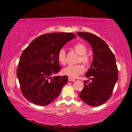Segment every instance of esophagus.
<instances>
[{
    "instance_id": "esophagus-1",
    "label": "esophagus",
    "mask_w": 132,
    "mask_h": 132,
    "mask_svg": "<svg viewBox=\"0 0 132 132\" xmlns=\"http://www.w3.org/2000/svg\"><path fill=\"white\" fill-rule=\"evenodd\" d=\"M68 80L69 81H75V79H73V78H71V77H69L68 78Z\"/></svg>"
}]
</instances>
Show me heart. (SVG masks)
I'll return each mask as SVG.
<instances>
[{
	"label": "heart",
	"mask_w": 132,
	"mask_h": 132,
	"mask_svg": "<svg viewBox=\"0 0 132 132\" xmlns=\"http://www.w3.org/2000/svg\"><path fill=\"white\" fill-rule=\"evenodd\" d=\"M73 49L77 54L79 55L78 59V62H81L86 66L90 64V58L86 55L87 52V46L82 43H78L73 46ZM57 61L62 64H64L66 63V52L64 49L60 50L57 53ZM84 70V66L82 64H76V65H69L66 67L62 70V73L64 75L68 76L70 77L75 78L77 76L81 75Z\"/></svg>",
	"instance_id": "obj_1"
}]
</instances>
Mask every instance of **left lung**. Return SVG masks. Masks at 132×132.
Listing matches in <instances>:
<instances>
[{
  "mask_svg": "<svg viewBox=\"0 0 132 132\" xmlns=\"http://www.w3.org/2000/svg\"><path fill=\"white\" fill-rule=\"evenodd\" d=\"M77 35L88 42L93 52V61L86 74L91 81H84V87L79 97L88 105H100L111 97L118 79L115 57L106 42L100 37L90 32H78Z\"/></svg>",
  "mask_w": 132,
  "mask_h": 132,
  "instance_id": "8db88e82",
  "label": "left lung"
}]
</instances>
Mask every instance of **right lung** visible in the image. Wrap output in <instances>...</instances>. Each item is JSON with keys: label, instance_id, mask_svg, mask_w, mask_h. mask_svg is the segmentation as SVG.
Listing matches in <instances>:
<instances>
[{"label": "right lung", "instance_id": "right-lung-1", "mask_svg": "<svg viewBox=\"0 0 132 132\" xmlns=\"http://www.w3.org/2000/svg\"><path fill=\"white\" fill-rule=\"evenodd\" d=\"M75 38L71 32L49 33L37 37L24 50L17 77L21 93L28 101L44 106L59 95L68 79L67 76H56L61 70L57 53ZM53 74L55 76L52 77Z\"/></svg>", "mask_w": 132, "mask_h": 132}]
</instances>
